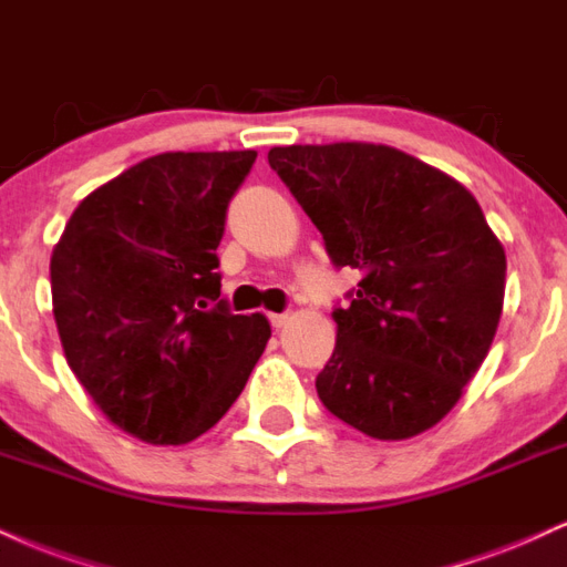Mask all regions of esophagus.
<instances>
[{
    "label": "esophagus",
    "mask_w": 567,
    "mask_h": 567,
    "mask_svg": "<svg viewBox=\"0 0 567 567\" xmlns=\"http://www.w3.org/2000/svg\"><path fill=\"white\" fill-rule=\"evenodd\" d=\"M286 323H289V312H272V316H270L272 329H284Z\"/></svg>",
    "instance_id": "obj_1"
}]
</instances>
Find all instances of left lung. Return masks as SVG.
I'll list each match as a JSON object with an SVG mask.
<instances>
[{
	"instance_id": "1",
	"label": "left lung",
	"mask_w": 567,
	"mask_h": 567,
	"mask_svg": "<svg viewBox=\"0 0 567 567\" xmlns=\"http://www.w3.org/2000/svg\"><path fill=\"white\" fill-rule=\"evenodd\" d=\"M268 162L331 262L361 272L334 308L321 403L377 441L430 430L477 374L502 318L507 257L481 204L388 145H289Z\"/></svg>"
}]
</instances>
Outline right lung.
Wrapping results in <instances>:
<instances>
[{
  "mask_svg": "<svg viewBox=\"0 0 567 567\" xmlns=\"http://www.w3.org/2000/svg\"><path fill=\"white\" fill-rule=\"evenodd\" d=\"M255 151L162 153L76 206L52 251V312L97 409L145 443L215 427L270 339L219 299L228 204Z\"/></svg>",
  "mask_w": 567,
  "mask_h": 567,
  "instance_id": "add662e5",
  "label": "right lung"
}]
</instances>
